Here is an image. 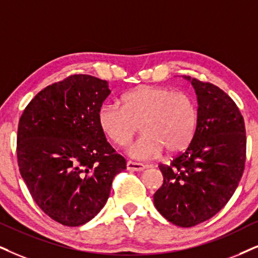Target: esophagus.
<instances>
[{
	"instance_id": "1",
	"label": "esophagus",
	"mask_w": 258,
	"mask_h": 258,
	"mask_svg": "<svg viewBox=\"0 0 258 258\" xmlns=\"http://www.w3.org/2000/svg\"><path fill=\"white\" fill-rule=\"evenodd\" d=\"M126 168H127V170H131V171H143L145 169V165L143 164V163L127 161Z\"/></svg>"
}]
</instances>
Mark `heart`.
Wrapping results in <instances>:
<instances>
[{
  "instance_id": "heart-1",
  "label": "heart",
  "mask_w": 258,
  "mask_h": 258,
  "mask_svg": "<svg viewBox=\"0 0 258 258\" xmlns=\"http://www.w3.org/2000/svg\"><path fill=\"white\" fill-rule=\"evenodd\" d=\"M121 106L105 103L97 121L110 142L118 146L130 143L139 126L143 135L127 149L131 156L148 159L165 149L176 153L187 148L197 131V101L185 91L158 86H140L121 96Z\"/></svg>"
}]
</instances>
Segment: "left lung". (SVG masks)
Returning a JSON list of instances; mask_svg holds the SVG:
<instances>
[{
  "mask_svg": "<svg viewBox=\"0 0 258 258\" xmlns=\"http://www.w3.org/2000/svg\"><path fill=\"white\" fill-rule=\"evenodd\" d=\"M185 78L198 96L197 131L170 164H159L164 181L153 204L170 223L191 227L216 216L233 195L245 167L246 135L242 113L225 91Z\"/></svg>",
  "mask_w": 258,
  "mask_h": 258,
  "instance_id": "left-lung-1",
  "label": "left lung"
}]
</instances>
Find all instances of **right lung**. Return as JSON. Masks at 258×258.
<instances>
[{"label":"right lung","mask_w":258,"mask_h":258,"mask_svg":"<svg viewBox=\"0 0 258 258\" xmlns=\"http://www.w3.org/2000/svg\"><path fill=\"white\" fill-rule=\"evenodd\" d=\"M108 82L71 75L39 91L18 126L19 170L39 208L64 226L93 219L126 169L97 121Z\"/></svg>","instance_id":"1"}]
</instances>
